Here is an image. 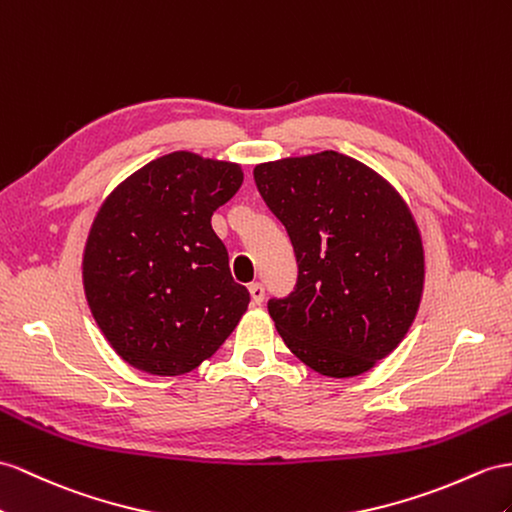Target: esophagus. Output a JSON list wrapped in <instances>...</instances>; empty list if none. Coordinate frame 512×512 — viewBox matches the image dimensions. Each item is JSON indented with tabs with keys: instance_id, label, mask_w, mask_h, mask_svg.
<instances>
[{
	"instance_id": "34e87169",
	"label": "esophagus",
	"mask_w": 512,
	"mask_h": 512,
	"mask_svg": "<svg viewBox=\"0 0 512 512\" xmlns=\"http://www.w3.org/2000/svg\"><path fill=\"white\" fill-rule=\"evenodd\" d=\"M248 292H251L253 305H261V303H264V296H266L264 285H261V283H251V285H248Z\"/></svg>"
}]
</instances>
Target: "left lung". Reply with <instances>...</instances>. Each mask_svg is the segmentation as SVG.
Returning a JSON list of instances; mask_svg holds the SVG:
<instances>
[{
    "mask_svg": "<svg viewBox=\"0 0 512 512\" xmlns=\"http://www.w3.org/2000/svg\"><path fill=\"white\" fill-rule=\"evenodd\" d=\"M253 177L298 264L294 292L268 300L285 346L324 376L372 370L402 342L424 290L409 207L381 175L337 151L259 164Z\"/></svg>",
    "mask_w": 512,
    "mask_h": 512,
    "instance_id": "1",
    "label": "left lung"
}]
</instances>
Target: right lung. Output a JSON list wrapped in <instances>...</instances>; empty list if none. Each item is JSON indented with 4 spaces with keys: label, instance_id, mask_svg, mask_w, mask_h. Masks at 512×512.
<instances>
[{
    "label": "right lung",
    "instance_id": "right-lung-1",
    "mask_svg": "<svg viewBox=\"0 0 512 512\" xmlns=\"http://www.w3.org/2000/svg\"><path fill=\"white\" fill-rule=\"evenodd\" d=\"M231 162L175 151L116 188L84 248V292L110 346L155 376L214 355L251 303L235 283L212 214L242 186Z\"/></svg>",
    "mask_w": 512,
    "mask_h": 512
}]
</instances>
